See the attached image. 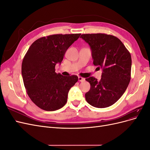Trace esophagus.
Here are the masks:
<instances>
[{"mask_svg": "<svg viewBox=\"0 0 150 150\" xmlns=\"http://www.w3.org/2000/svg\"><path fill=\"white\" fill-rule=\"evenodd\" d=\"M78 80H79V81H80V82H83V81H85V79L82 78V77L79 76V77H78Z\"/></svg>", "mask_w": 150, "mask_h": 150, "instance_id": "esophagus-1", "label": "esophagus"}]
</instances>
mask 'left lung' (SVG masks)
<instances>
[{"instance_id":"1","label":"left lung","mask_w":150,"mask_h":150,"mask_svg":"<svg viewBox=\"0 0 150 150\" xmlns=\"http://www.w3.org/2000/svg\"><path fill=\"white\" fill-rule=\"evenodd\" d=\"M91 47L93 64L102 68L101 80L89 77L86 80L91 88L85 94L91 105L107 108L115 104L124 94L131 79V57L121 40L106 34H84L81 35Z\"/></svg>"}]
</instances>
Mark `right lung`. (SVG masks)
Returning a JSON list of instances; mask_svg holds the SVG:
<instances>
[{
    "label": "right lung",
    "instance_id": "add662e5",
    "mask_svg": "<svg viewBox=\"0 0 150 150\" xmlns=\"http://www.w3.org/2000/svg\"><path fill=\"white\" fill-rule=\"evenodd\" d=\"M81 34H54L34 41L22 63V76L29 97L36 106L52 111L64 106L69 89L78 81L76 75L63 76L55 72L64 54Z\"/></svg>",
    "mask_w": 150,
    "mask_h": 150
}]
</instances>
